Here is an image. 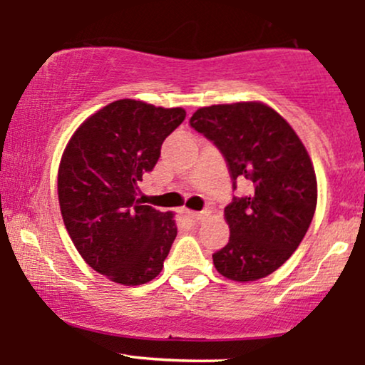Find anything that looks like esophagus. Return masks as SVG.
<instances>
[{"label":"esophagus","mask_w":365,"mask_h":365,"mask_svg":"<svg viewBox=\"0 0 365 365\" xmlns=\"http://www.w3.org/2000/svg\"><path fill=\"white\" fill-rule=\"evenodd\" d=\"M185 215L188 217H192L194 221H202L207 217V212H197V211H185Z\"/></svg>","instance_id":"1"}]
</instances>
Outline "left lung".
<instances>
[{
	"label": "left lung",
	"instance_id": "obj_1",
	"mask_svg": "<svg viewBox=\"0 0 365 365\" xmlns=\"http://www.w3.org/2000/svg\"><path fill=\"white\" fill-rule=\"evenodd\" d=\"M190 127L221 150L233 178L249 194L225 207L230 240L212 254L217 273L255 282L274 273L304 240L317 204L311 156L295 130L259 101L199 108Z\"/></svg>",
	"mask_w": 365,
	"mask_h": 365
}]
</instances>
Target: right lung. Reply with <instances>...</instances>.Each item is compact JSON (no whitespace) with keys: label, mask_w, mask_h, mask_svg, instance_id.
<instances>
[{"label":"right lung","mask_w":365,"mask_h":365,"mask_svg":"<svg viewBox=\"0 0 365 365\" xmlns=\"http://www.w3.org/2000/svg\"><path fill=\"white\" fill-rule=\"evenodd\" d=\"M185 115L183 108L118 99L83 121L63 150V223L83 261L111 282L137 287L161 273L177 237L175 215L142 206L135 195Z\"/></svg>","instance_id":"add662e5"}]
</instances>
